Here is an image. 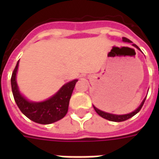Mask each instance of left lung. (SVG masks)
Instances as JSON below:
<instances>
[{"label":"left lung","mask_w":159,"mask_h":159,"mask_svg":"<svg viewBox=\"0 0 159 159\" xmlns=\"http://www.w3.org/2000/svg\"><path fill=\"white\" fill-rule=\"evenodd\" d=\"M122 40H123V42H126V43H132L131 40H129V39L127 38H125V37L122 38ZM132 45H133L134 47H135L136 48H138L139 50H140L138 46L136 45V44H134V43H133ZM145 99H146V97L143 100V102H141V104L139 105V106L138 108L136 109V110H134L133 112H131V113H129V114H125V115H115V114H111V113H108V112H105V111H101V110L97 109V107L94 106H93V107H94L96 112H97L100 116H102V118L106 119V120H108L115 121V122H121V121H125L126 120H128V119L131 118L132 116H134V115H136V114L138 113L139 111L141 110V108H142L143 103H144V102H145Z\"/></svg>","instance_id":"obj_1"}]
</instances>
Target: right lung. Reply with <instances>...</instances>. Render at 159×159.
<instances>
[{
  "label": "right lung",
  "mask_w": 159,
  "mask_h": 159,
  "mask_svg": "<svg viewBox=\"0 0 159 159\" xmlns=\"http://www.w3.org/2000/svg\"><path fill=\"white\" fill-rule=\"evenodd\" d=\"M19 61L11 76V89L14 99L22 113L34 122L42 125H48L59 120L66 116L68 110L69 101L74 89V79L64 84L53 96L43 102H31L21 94L16 82Z\"/></svg>",
  "instance_id": "right-lung-1"
}]
</instances>
